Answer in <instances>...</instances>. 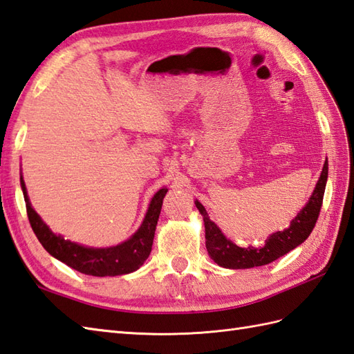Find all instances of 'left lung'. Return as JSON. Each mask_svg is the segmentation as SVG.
Listing matches in <instances>:
<instances>
[{
	"label": "left lung",
	"instance_id": "8db88e82",
	"mask_svg": "<svg viewBox=\"0 0 354 354\" xmlns=\"http://www.w3.org/2000/svg\"><path fill=\"white\" fill-rule=\"evenodd\" d=\"M327 159L322 171V176L318 178L314 192L309 198L306 205L301 209L297 216L291 221L290 227L283 231H277L267 237L264 245L261 246H248L240 248L232 243L230 239L223 236L221 228L210 221L204 205L195 200L196 209L203 214L204 227H205V248L212 260L225 269H251V267L266 266L279 257L288 254L292 249L301 245L311 234L315 222L320 214L323 204V195L327 182Z\"/></svg>",
	"mask_w": 354,
	"mask_h": 354
}]
</instances>
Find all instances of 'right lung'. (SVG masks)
Returning <instances> with one entry per match:
<instances>
[{"label":"right lung","mask_w":354,"mask_h":354,"mask_svg":"<svg viewBox=\"0 0 354 354\" xmlns=\"http://www.w3.org/2000/svg\"><path fill=\"white\" fill-rule=\"evenodd\" d=\"M21 187L25 204H27L31 228L41 246L57 260L77 272L91 274V277H118V274H127L140 269L151 252L154 231H156L162 203L168 192L167 187H162L154 194L141 227L126 242L109 248H90L71 242V240H66L63 236L55 234L41 221L30 203L22 174Z\"/></svg>","instance_id":"obj_1"}]
</instances>
